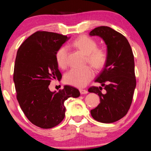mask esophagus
Listing matches in <instances>:
<instances>
[{
	"instance_id": "34e87169",
	"label": "esophagus",
	"mask_w": 151,
	"mask_h": 151,
	"mask_svg": "<svg viewBox=\"0 0 151 151\" xmlns=\"http://www.w3.org/2000/svg\"><path fill=\"white\" fill-rule=\"evenodd\" d=\"M80 93H81L82 95L88 93V91L87 90H85V89H80Z\"/></svg>"
}]
</instances>
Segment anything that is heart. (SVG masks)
Here are the masks:
<instances>
[{
	"instance_id": "heart-1",
	"label": "heart",
	"mask_w": 151,
	"mask_h": 151,
	"mask_svg": "<svg viewBox=\"0 0 151 151\" xmlns=\"http://www.w3.org/2000/svg\"><path fill=\"white\" fill-rule=\"evenodd\" d=\"M73 45L78 50L86 55L88 63L97 69H100L106 63V53L101 49L97 48V42L89 37L81 36L73 42ZM68 55L67 47H61L55 53V60L60 67L64 68L67 65ZM94 72L91 67L83 69L73 68L65 76V81L67 84L81 88L85 86L93 78Z\"/></svg>"
}]
</instances>
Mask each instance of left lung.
<instances>
[{
    "mask_svg": "<svg viewBox=\"0 0 151 151\" xmlns=\"http://www.w3.org/2000/svg\"><path fill=\"white\" fill-rule=\"evenodd\" d=\"M89 36L100 37L107 47L106 63L95 80L104 86L106 93H102L101 86L88 88L100 100L91 114L100 122L113 123L127 115L133 100L136 86L133 53L127 39L109 27L95 28Z\"/></svg>",
    "mask_w": 151,
    "mask_h": 151,
    "instance_id": "obj_1",
    "label": "left lung"
}]
</instances>
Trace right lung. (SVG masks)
I'll list each match as a JSON object with an SVG mask.
<instances>
[{"instance_id":"obj_1","label":"right lung","mask_w":151,"mask_h":151,"mask_svg":"<svg viewBox=\"0 0 151 151\" xmlns=\"http://www.w3.org/2000/svg\"><path fill=\"white\" fill-rule=\"evenodd\" d=\"M69 38L56 33L36 32L17 51L14 82L18 102L29 120L42 129L59 124L65 115V101L80 95L70 86H64L58 92L49 88L51 80H61L55 53Z\"/></svg>"}]
</instances>
